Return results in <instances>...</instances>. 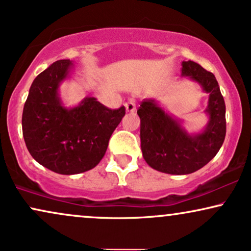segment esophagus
<instances>
[{
	"label": "esophagus",
	"mask_w": 251,
	"mask_h": 251,
	"mask_svg": "<svg viewBox=\"0 0 251 251\" xmlns=\"http://www.w3.org/2000/svg\"><path fill=\"white\" fill-rule=\"evenodd\" d=\"M125 107H126V110L128 111V113H134L136 110V104L134 101H128L125 103Z\"/></svg>",
	"instance_id": "34e87169"
}]
</instances>
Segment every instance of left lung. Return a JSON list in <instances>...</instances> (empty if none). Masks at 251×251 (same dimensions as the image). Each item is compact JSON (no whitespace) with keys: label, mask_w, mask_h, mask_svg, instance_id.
Returning a JSON list of instances; mask_svg holds the SVG:
<instances>
[{"label":"left lung","mask_w":251,"mask_h":251,"mask_svg":"<svg viewBox=\"0 0 251 251\" xmlns=\"http://www.w3.org/2000/svg\"><path fill=\"white\" fill-rule=\"evenodd\" d=\"M181 76L198 82L208 94V122L190 134L182 121L164 110L154 99L142 101L141 149L148 165L169 175H188L205 166L219 152L226 136V104L214 74L194 61H182Z\"/></svg>","instance_id":"obj_1"}]
</instances>
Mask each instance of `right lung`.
Wrapping results in <instances>:
<instances>
[{"label":"right lung","mask_w":251,"mask_h":251,"mask_svg":"<svg viewBox=\"0 0 251 251\" xmlns=\"http://www.w3.org/2000/svg\"><path fill=\"white\" fill-rule=\"evenodd\" d=\"M73 66L70 59L58 60L38 74L22 116L30 154L40 165L59 175H78L95 168L126 115L125 107L111 110L92 97L74 107H65L59 87L70 78Z\"/></svg>","instance_id":"1"}]
</instances>
